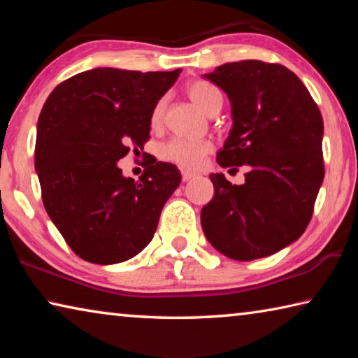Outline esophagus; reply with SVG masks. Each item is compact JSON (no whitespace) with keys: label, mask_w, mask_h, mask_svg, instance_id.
I'll return each mask as SVG.
<instances>
[{"label":"esophagus","mask_w":358,"mask_h":358,"mask_svg":"<svg viewBox=\"0 0 358 358\" xmlns=\"http://www.w3.org/2000/svg\"><path fill=\"white\" fill-rule=\"evenodd\" d=\"M194 177H196V173H194V172H189V171L181 172V178H183V181H189Z\"/></svg>","instance_id":"obj_1"}]
</instances>
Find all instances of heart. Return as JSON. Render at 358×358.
<instances>
[{
    "label": "heart",
    "instance_id": "b5f03b06",
    "mask_svg": "<svg viewBox=\"0 0 358 358\" xmlns=\"http://www.w3.org/2000/svg\"><path fill=\"white\" fill-rule=\"evenodd\" d=\"M187 96L189 99L196 104L202 112L207 113L211 106H215L216 102H222L220 90L213 85L205 82V80H197L192 82L189 87H187ZM162 115V102H159L155 107L153 115H151V121L157 123L161 120ZM211 151V143L207 141H202V138H189V137H172L171 141H167L162 147L159 148V156L161 159L173 162V164L192 169L201 164L205 155H208Z\"/></svg>",
    "mask_w": 358,
    "mask_h": 358
}]
</instances>
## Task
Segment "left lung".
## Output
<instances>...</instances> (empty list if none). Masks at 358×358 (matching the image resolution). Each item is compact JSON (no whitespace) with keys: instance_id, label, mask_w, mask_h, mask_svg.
Wrapping results in <instances>:
<instances>
[{"instance_id":"left-lung-1","label":"left lung","mask_w":358,"mask_h":358,"mask_svg":"<svg viewBox=\"0 0 358 358\" xmlns=\"http://www.w3.org/2000/svg\"><path fill=\"white\" fill-rule=\"evenodd\" d=\"M203 77L227 94L232 129L216 161L246 166L243 185L211 173L201 213L215 250L234 260L271 256L305 232L324 180V121L305 85L281 64L227 63Z\"/></svg>"}]
</instances>
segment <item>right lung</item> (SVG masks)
I'll list each match as a JSON object with an SVG mask.
<instances>
[{
	"label": "right lung",
	"instance_id": "right-lung-1",
	"mask_svg": "<svg viewBox=\"0 0 358 358\" xmlns=\"http://www.w3.org/2000/svg\"><path fill=\"white\" fill-rule=\"evenodd\" d=\"M180 71L90 69L59 83L42 107L34 148L42 202L87 262L110 265L137 256L180 185L171 162L150 157L138 181L118 167L150 138L151 115Z\"/></svg>",
	"mask_w": 358,
	"mask_h": 358
}]
</instances>
